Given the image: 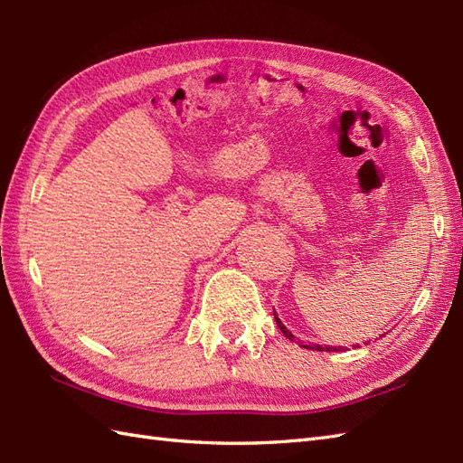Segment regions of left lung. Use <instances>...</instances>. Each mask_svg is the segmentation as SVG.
<instances>
[{
    "label": "left lung",
    "mask_w": 463,
    "mask_h": 463,
    "mask_svg": "<svg viewBox=\"0 0 463 463\" xmlns=\"http://www.w3.org/2000/svg\"><path fill=\"white\" fill-rule=\"evenodd\" d=\"M274 318H277V324H279V328L282 330V334H284V336H287L288 340H294V336H292V334L287 330V328H284L282 326V322L279 320V317H277V314H274ZM302 346L304 348H308V350H318V352H322V350H336V348H328V346H320V344H302Z\"/></svg>",
    "instance_id": "left-lung-1"
}]
</instances>
